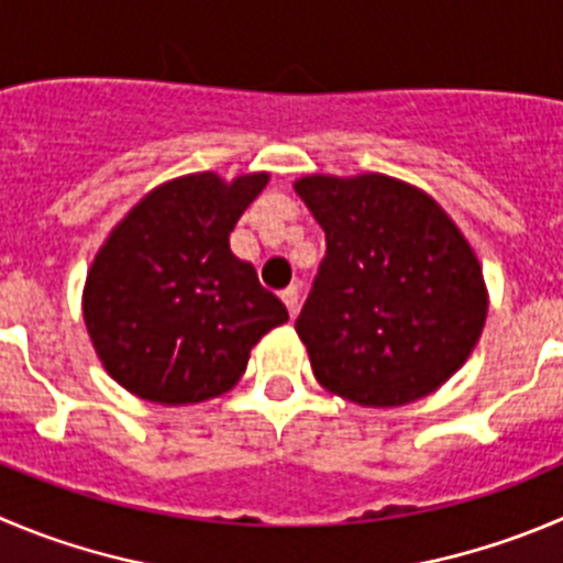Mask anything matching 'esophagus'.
<instances>
[{
    "mask_svg": "<svg viewBox=\"0 0 563 563\" xmlns=\"http://www.w3.org/2000/svg\"><path fill=\"white\" fill-rule=\"evenodd\" d=\"M282 301H285L287 312H290V318H296L298 314V303H301V290L298 287H287L285 292H282Z\"/></svg>",
    "mask_w": 563,
    "mask_h": 563,
    "instance_id": "34e87169",
    "label": "esophagus"
}]
</instances>
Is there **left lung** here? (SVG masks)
Here are the masks:
<instances>
[{
    "label": "left lung",
    "instance_id": "left-lung-1",
    "mask_svg": "<svg viewBox=\"0 0 563 563\" xmlns=\"http://www.w3.org/2000/svg\"><path fill=\"white\" fill-rule=\"evenodd\" d=\"M325 256L296 320L320 387L367 409L437 393L489 312L484 271L451 216L384 174L296 179Z\"/></svg>",
    "mask_w": 563,
    "mask_h": 563
}]
</instances>
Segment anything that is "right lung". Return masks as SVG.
Returning <instances> with one entry per match:
<instances>
[{
    "instance_id": "right-lung-1",
    "label": "right lung",
    "mask_w": 563,
    "mask_h": 563,
    "mask_svg": "<svg viewBox=\"0 0 563 563\" xmlns=\"http://www.w3.org/2000/svg\"><path fill=\"white\" fill-rule=\"evenodd\" d=\"M271 174H187L148 190L88 267L82 318L96 356L126 393L187 406L229 393L251 347L287 323L229 234Z\"/></svg>"
}]
</instances>
